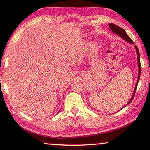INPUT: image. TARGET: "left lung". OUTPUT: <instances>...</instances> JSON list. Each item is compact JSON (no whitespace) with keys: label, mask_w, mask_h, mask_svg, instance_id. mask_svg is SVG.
<instances>
[{"label":"left lung","mask_w":150,"mask_h":150,"mask_svg":"<svg viewBox=\"0 0 150 150\" xmlns=\"http://www.w3.org/2000/svg\"><path fill=\"white\" fill-rule=\"evenodd\" d=\"M109 27L110 28V30H112V32L115 33L118 35L119 36H120L121 38H122L124 39V40H126V42H128V43H130L131 44H134V42H132V40H131L130 38V37H129L127 33H126V31L122 28L120 26L115 25V24H112V23H110L109 24ZM135 49H136V51H137V59H138V67H139V75H138V79H137V83H136V85H135V87H134V91H133L132 93V98H131V99L130 100V101L128 102V104H130L131 102L132 101L133 98L134 97V95H135V92H136V89H137V85H138V83L139 81V79H140V74H141V62H140V54H139V49L137 48V46H135ZM126 104V105H127ZM124 106V107H126V106ZM122 109V108H121ZM120 109V110H121Z\"/></svg>","instance_id":"1"}]
</instances>
